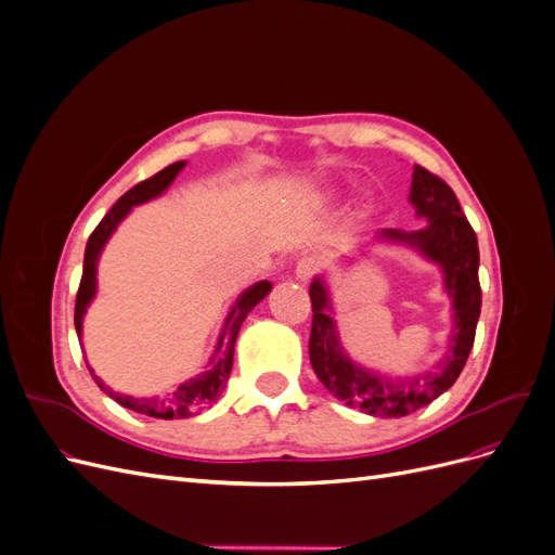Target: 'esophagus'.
<instances>
[{"label":"esophagus","instance_id":"34e87169","mask_svg":"<svg viewBox=\"0 0 555 555\" xmlns=\"http://www.w3.org/2000/svg\"><path fill=\"white\" fill-rule=\"evenodd\" d=\"M314 271H317V266H314L312 259H300L298 266H296V280L298 282H310Z\"/></svg>","mask_w":555,"mask_h":555}]
</instances>
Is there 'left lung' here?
<instances>
[{
	"mask_svg": "<svg viewBox=\"0 0 555 555\" xmlns=\"http://www.w3.org/2000/svg\"><path fill=\"white\" fill-rule=\"evenodd\" d=\"M410 204L416 217L426 220L422 229H379L363 247L379 243L410 247L442 271L444 292L451 298L453 324L449 349L435 371L412 377H386L351 361L340 343L324 278H314L310 284L312 331L308 347L314 375L345 405L382 418L412 414L451 389L473 349L481 312L477 236L461 210L456 194L424 166H414Z\"/></svg>",
	"mask_w": 555,
	"mask_h": 555,
	"instance_id": "left-lung-1",
	"label": "left lung"
}]
</instances>
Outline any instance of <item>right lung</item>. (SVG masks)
Listing matches in <instances>:
<instances>
[{
  "label": "right lung",
  "instance_id": "1",
  "mask_svg": "<svg viewBox=\"0 0 555 555\" xmlns=\"http://www.w3.org/2000/svg\"><path fill=\"white\" fill-rule=\"evenodd\" d=\"M184 164L188 162H176L171 166H166L164 171L139 182L137 188H131L125 196L117 198V204L106 212L104 220L99 222V227L92 231V236L86 247V259H82V278H80V287H78V296H76L74 324H76L78 340L82 335V317H86L90 304L96 296V263H99V257H102L108 238L113 236L115 229L120 227L125 217L133 210V206H141V204H145V201L157 198L166 190H169L176 176L184 169ZM271 289H273V284L268 280H261L257 284H251V287H247L236 298V304H233V308L229 310V314L224 319L222 333L215 345V354L208 361L206 371L188 382H182L171 393L153 396V398H133V396H127L120 391H113L111 386L104 384L102 377H96L92 367L88 365L90 373H92L94 382L99 384V389H102L106 396H111L115 402H120V405L127 410L155 416V418H188L201 410L210 408L212 402L224 391L231 365H233V347H236L241 324L245 322V317L251 312V308L261 304Z\"/></svg>",
  "mask_w": 555,
  "mask_h": 555
}]
</instances>
